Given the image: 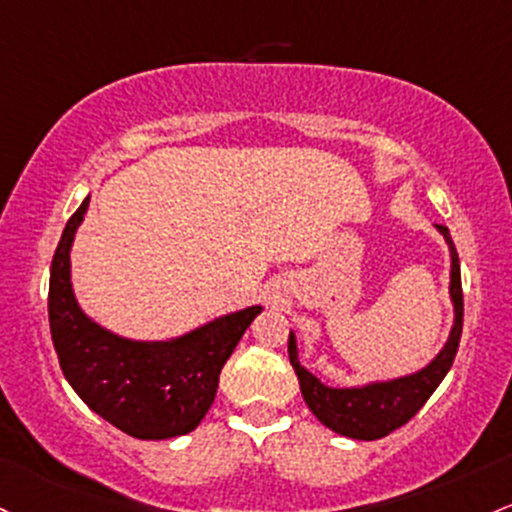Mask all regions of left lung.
<instances>
[{
	"instance_id": "1",
	"label": "left lung",
	"mask_w": 512,
	"mask_h": 512,
	"mask_svg": "<svg viewBox=\"0 0 512 512\" xmlns=\"http://www.w3.org/2000/svg\"><path fill=\"white\" fill-rule=\"evenodd\" d=\"M435 228L445 238L449 260H452V265H449V299H452L454 320L442 350L423 369L393 376V379L369 381L362 386H328L299 362L296 335L294 330L289 333V359L296 376H299L303 401L325 428L338 432V435L352 437V440L386 437L389 432L406 425L425 406V401L442 384L449 367H452L464 323L462 272H459V257L449 230L445 226Z\"/></svg>"
}]
</instances>
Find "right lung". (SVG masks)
Listing matches in <instances>:
<instances>
[{
	"label": "right lung",
	"mask_w": 512,
	"mask_h": 512,
	"mask_svg": "<svg viewBox=\"0 0 512 512\" xmlns=\"http://www.w3.org/2000/svg\"><path fill=\"white\" fill-rule=\"evenodd\" d=\"M89 209L72 213L50 267L48 318L67 384L106 423L138 440L192 432L216 398L218 376L262 306H247L167 340H131L92 320L72 289L70 252Z\"/></svg>",
	"instance_id": "add662e5"
}]
</instances>
